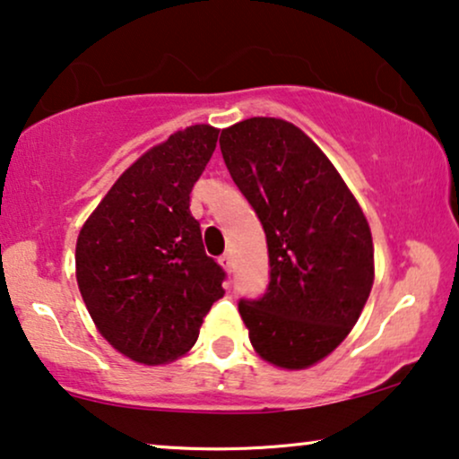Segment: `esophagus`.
<instances>
[{
    "label": "esophagus",
    "instance_id": "34e87169",
    "mask_svg": "<svg viewBox=\"0 0 459 459\" xmlns=\"http://www.w3.org/2000/svg\"><path fill=\"white\" fill-rule=\"evenodd\" d=\"M220 266H222L224 268V271L226 273H230V271H233V258H230V254H224V255H220Z\"/></svg>",
    "mask_w": 459,
    "mask_h": 459
}]
</instances>
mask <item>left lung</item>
Listing matches in <instances>:
<instances>
[{
  "label": "left lung",
  "instance_id": "1",
  "mask_svg": "<svg viewBox=\"0 0 459 459\" xmlns=\"http://www.w3.org/2000/svg\"><path fill=\"white\" fill-rule=\"evenodd\" d=\"M220 149L268 243V291L239 302L249 342L274 368H313L344 342L369 298L368 218L325 152L290 121H239L224 127Z\"/></svg>",
  "mask_w": 459,
  "mask_h": 459
}]
</instances>
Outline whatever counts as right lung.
<instances>
[{
    "instance_id": "right-lung-1",
    "label": "right lung",
    "mask_w": 459,
    "mask_h": 459,
    "mask_svg": "<svg viewBox=\"0 0 459 459\" xmlns=\"http://www.w3.org/2000/svg\"><path fill=\"white\" fill-rule=\"evenodd\" d=\"M218 134L197 124L152 146L79 230L75 277L85 308L102 338L136 363L166 365L186 354L224 296V271L205 254L188 210Z\"/></svg>"
}]
</instances>
